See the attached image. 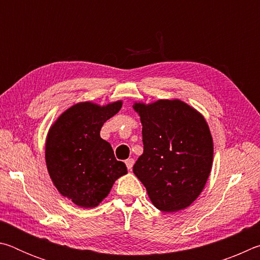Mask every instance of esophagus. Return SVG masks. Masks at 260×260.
Listing matches in <instances>:
<instances>
[{"instance_id": "34e87169", "label": "esophagus", "mask_w": 260, "mask_h": 260, "mask_svg": "<svg viewBox=\"0 0 260 260\" xmlns=\"http://www.w3.org/2000/svg\"><path fill=\"white\" fill-rule=\"evenodd\" d=\"M125 162H126L127 169L131 171L132 167H133V165H134V159H133V158H128V159H127Z\"/></svg>"}]
</instances>
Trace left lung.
Wrapping results in <instances>:
<instances>
[{
	"instance_id": "left-lung-1",
	"label": "left lung",
	"mask_w": 260,
	"mask_h": 260,
	"mask_svg": "<svg viewBox=\"0 0 260 260\" xmlns=\"http://www.w3.org/2000/svg\"><path fill=\"white\" fill-rule=\"evenodd\" d=\"M142 124L143 153L133 172L162 212L188 208L203 190L213 160L204 117L180 100L134 103Z\"/></svg>"
}]
</instances>
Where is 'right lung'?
I'll use <instances>...</instances> for the list:
<instances>
[{"mask_svg": "<svg viewBox=\"0 0 260 260\" xmlns=\"http://www.w3.org/2000/svg\"><path fill=\"white\" fill-rule=\"evenodd\" d=\"M122 102L101 105L81 102L60 114L46 141L48 172L61 195L81 208H95L127 173L116 159L111 144L100 136L105 121L121 109Z\"/></svg>", "mask_w": 260, "mask_h": 260, "instance_id": "obj_1", "label": "right lung"}]
</instances>
